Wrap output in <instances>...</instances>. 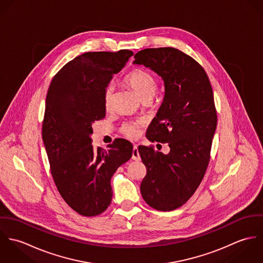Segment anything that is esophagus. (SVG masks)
I'll return each instance as SVG.
<instances>
[{
	"instance_id": "34e87169",
	"label": "esophagus",
	"mask_w": 263,
	"mask_h": 263,
	"mask_svg": "<svg viewBox=\"0 0 263 263\" xmlns=\"http://www.w3.org/2000/svg\"><path fill=\"white\" fill-rule=\"evenodd\" d=\"M133 160H136V161H140L141 160V157H140V153L138 150V147L137 145L134 146V150H133V156H132Z\"/></svg>"
}]
</instances>
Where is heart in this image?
<instances>
[{"label":"heart","mask_w":263,"mask_h":263,"mask_svg":"<svg viewBox=\"0 0 263 263\" xmlns=\"http://www.w3.org/2000/svg\"><path fill=\"white\" fill-rule=\"evenodd\" d=\"M124 81L127 85H129L134 91L138 94V96L141 98L142 101L144 100H151L157 91V80L154 76L149 72L142 70V69H136L129 72L125 76ZM113 86L108 85L105 88L103 101L104 106L106 108L109 107L111 98H112ZM144 125V121L141 119L134 120V121H126L123 122L120 126V133L128 138V139H136L138 138L140 134V128Z\"/></svg>","instance_id":"1"}]
</instances>
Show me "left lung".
<instances>
[{
    "mask_svg": "<svg viewBox=\"0 0 263 263\" xmlns=\"http://www.w3.org/2000/svg\"><path fill=\"white\" fill-rule=\"evenodd\" d=\"M135 59L164 81V99L146 137L170 148L165 155L139 146L147 168L141 192L153 209L170 212L192 196L206 171L217 127L214 93L203 68L179 49L146 48Z\"/></svg>",
    "mask_w": 263,
    "mask_h": 263,
    "instance_id": "8db88e82",
    "label": "left lung"
}]
</instances>
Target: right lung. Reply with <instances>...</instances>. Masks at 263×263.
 Returning <instances> with one entry per match:
<instances>
[{"instance_id": "right-lung-1", "label": "right lung", "mask_w": 263, "mask_h": 263, "mask_svg": "<svg viewBox=\"0 0 263 263\" xmlns=\"http://www.w3.org/2000/svg\"><path fill=\"white\" fill-rule=\"evenodd\" d=\"M128 49L85 52L53 77L46 95L42 140L50 171L64 200L78 214L94 217L111 203L110 180L133 155V145L115 139L94 148L92 124L105 117V88L128 59Z\"/></svg>"}]
</instances>
